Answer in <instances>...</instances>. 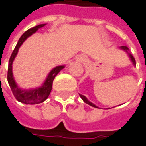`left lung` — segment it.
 I'll use <instances>...</instances> for the list:
<instances>
[{"label":"left lung","mask_w":146,"mask_h":146,"mask_svg":"<svg viewBox=\"0 0 146 146\" xmlns=\"http://www.w3.org/2000/svg\"><path fill=\"white\" fill-rule=\"evenodd\" d=\"M120 48H121L122 50H125L126 52H128V50H129V48H128L127 46H122V47H120ZM128 53H129V52H128ZM129 57H130V59H131V62H133V65H135V64H136V62H135V59L133 58V56H132L131 54H129ZM79 96H80V97L82 98V100H83L84 102H85V103L89 104V105H90V106H94V107L99 108V107H98V106H96L95 104H93L92 102H90V101H88V99H87V98H86V97H85L84 96H83V95H80V94H79Z\"/></svg>","instance_id":"1"}]
</instances>
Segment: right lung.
<instances>
[{"mask_svg": "<svg viewBox=\"0 0 146 146\" xmlns=\"http://www.w3.org/2000/svg\"><path fill=\"white\" fill-rule=\"evenodd\" d=\"M45 24H40V25H37L34 28H31L29 29H28L26 32H24L23 34V35L20 37L17 44L16 45L15 49L13 50L12 55H11V57L9 59V63H8V71H7V81H8V84L10 85V88L13 91V94L15 96V98L18 101V102H22V103H24V104H31V105H34V104H39V103H41V102H44L50 91H51V89H52V83H53V80L55 78V77L57 75V73H59L62 68H64V66H58V67H56L54 68L50 73L48 74L44 83L43 84V85L40 88H37V89H34V90H22L20 89L16 82H15L14 78H13V60L16 57L17 54V51H18V49L19 47L22 45V44L25 41V40L29 37L30 35H32L34 33H35L40 28H42L44 27Z\"/></svg>", "mask_w": 146, "mask_h": 146, "instance_id": "right-lung-1", "label": "right lung"}]
</instances>
